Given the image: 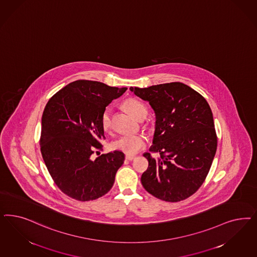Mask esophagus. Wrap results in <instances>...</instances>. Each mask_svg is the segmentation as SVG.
<instances>
[{"instance_id": "34e87169", "label": "esophagus", "mask_w": 257, "mask_h": 257, "mask_svg": "<svg viewBox=\"0 0 257 257\" xmlns=\"http://www.w3.org/2000/svg\"><path fill=\"white\" fill-rule=\"evenodd\" d=\"M135 159V156H133V155H125V160H127V161H133Z\"/></svg>"}]
</instances>
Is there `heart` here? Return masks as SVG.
I'll return each mask as SVG.
<instances>
[{"mask_svg": "<svg viewBox=\"0 0 257 257\" xmlns=\"http://www.w3.org/2000/svg\"><path fill=\"white\" fill-rule=\"evenodd\" d=\"M124 109L137 119L139 116L147 112L146 106L139 100L130 98L126 99L123 104ZM102 128L105 132H109L111 128V115L110 110L106 109L101 118ZM148 145V138L144 134H131L124 135L113 142L112 148L120 151H123L126 154H135L139 152L141 149L146 148Z\"/></svg>", "mask_w": 257, "mask_h": 257, "instance_id": "obj_1", "label": "heart"}]
</instances>
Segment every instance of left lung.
<instances>
[{
	"label": "left lung",
	"mask_w": 257,
	"mask_h": 257,
	"mask_svg": "<svg viewBox=\"0 0 257 257\" xmlns=\"http://www.w3.org/2000/svg\"><path fill=\"white\" fill-rule=\"evenodd\" d=\"M155 111V133L147 152L144 188L158 199L177 202L196 193L207 177L217 138L211 108L198 91L181 82L130 88Z\"/></svg>",
	"instance_id": "1"
}]
</instances>
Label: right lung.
<instances>
[{
    "mask_svg": "<svg viewBox=\"0 0 257 257\" xmlns=\"http://www.w3.org/2000/svg\"><path fill=\"white\" fill-rule=\"evenodd\" d=\"M125 91L98 81L76 80L46 104L40 140L42 158L57 186L70 198L89 201L111 189L124 153L115 150L95 160L91 157L103 148L101 118L106 107Z\"/></svg>",
    "mask_w": 257,
    "mask_h": 257,
    "instance_id": "obj_1",
    "label": "right lung"
}]
</instances>
